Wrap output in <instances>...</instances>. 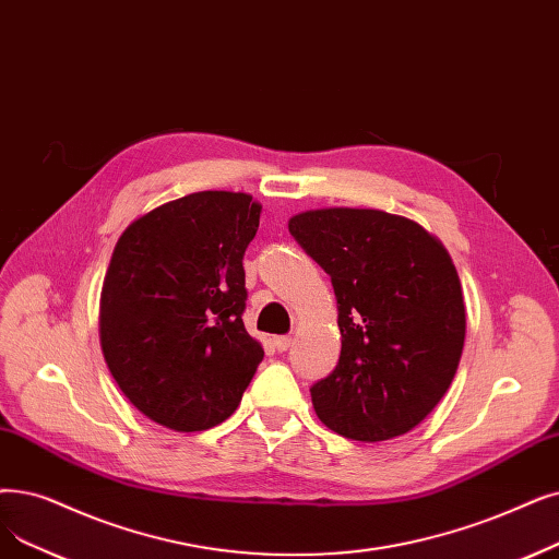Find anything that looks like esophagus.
<instances>
[{"label":"esophagus","instance_id":"obj_1","mask_svg":"<svg viewBox=\"0 0 559 559\" xmlns=\"http://www.w3.org/2000/svg\"><path fill=\"white\" fill-rule=\"evenodd\" d=\"M289 345H293V337H289V335H276L274 337V349L276 352H287Z\"/></svg>","mask_w":559,"mask_h":559}]
</instances>
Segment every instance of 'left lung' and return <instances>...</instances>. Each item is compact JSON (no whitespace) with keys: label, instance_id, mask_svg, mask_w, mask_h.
Returning a JSON list of instances; mask_svg holds the SVG:
<instances>
[{"label":"left lung","instance_id":"obj_1","mask_svg":"<svg viewBox=\"0 0 559 559\" xmlns=\"http://www.w3.org/2000/svg\"><path fill=\"white\" fill-rule=\"evenodd\" d=\"M287 228L331 276L343 335L335 370L310 385L314 414L366 443L414 429L445 395L464 349L466 308L448 251L381 210H312Z\"/></svg>","mask_w":559,"mask_h":559}]
</instances>
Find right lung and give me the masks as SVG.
<instances>
[{"label":"right lung","instance_id":"1","mask_svg":"<svg viewBox=\"0 0 559 559\" xmlns=\"http://www.w3.org/2000/svg\"><path fill=\"white\" fill-rule=\"evenodd\" d=\"M262 207L247 193L197 191L136 219L114 249L100 343L120 391L176 431L224 423L262 347L247 333L245 253Z\"/></svg>","mask_w":559,"mask_h":559}]
</instances>
